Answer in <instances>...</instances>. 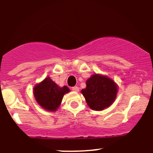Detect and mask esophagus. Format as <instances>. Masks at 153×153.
Wrapping results in <instances>:
<instances>
[{
    "mask_svg": "<svg viewBox=\"0 0 153 153\" xmlns=\"http://www.w3.org/2000/svg\"><path fill=\"white\" fill-rule=\"evenodd\" d=\"M72 90L74 91H79V87L78 86H74L72 87Z\"/></svg>",
    "mask_w": 153,
    "mask_h": 153,
    "instance_id": "1",
    "label": "esophagus"
}]
</instances>
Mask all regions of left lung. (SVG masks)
Segmentation results:
<instances>
[{
	"label": "left lung",
	"instance_id": "left-lung-1",
	"mask_svg": "<svg viewBox=\"0 0 153 153\" xmlns=\"http://www.w3.org/2000/svg\"><path fill=\"white\" fill-rule=\"evenodd\" d=\"M86 88L81 92L87 105L94 111H102L109 107L117 95V85L111 79L101 75H93L86 82Z\"/></svg>",
	"mask_w": 153,
	"mask_h": 153
}]
</instances>
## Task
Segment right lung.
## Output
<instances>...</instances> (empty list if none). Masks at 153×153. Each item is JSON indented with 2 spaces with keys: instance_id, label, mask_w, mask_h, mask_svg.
<instances>
[{
  "instance_id": "obj_1",
  "label": "right lung",
  "mask_w": 153,
  "mask_h": 153,
  "mask_svg": "<svg viewBox=\"0 0 153 153\" xmlns=\"http://www.w3.org/2000/svg\"><path fill=\"white\" fill-rule=\"evenodd\" d=\"M68 87H59L50 78H47L34 87V97L40 105L47 111H56L65 94L69 92Z\"/></svg>"
}]
</instances>
